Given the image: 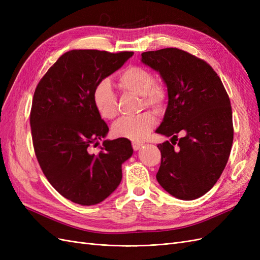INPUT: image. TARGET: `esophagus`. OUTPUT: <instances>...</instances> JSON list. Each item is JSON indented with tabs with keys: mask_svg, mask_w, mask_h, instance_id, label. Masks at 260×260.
Masks as SVG:
<instances>
[{
	"mask_svg": "<svg viewBox=\"0 0 260 260\" xmlns=\"http://www.w3.org/2000/svg\"><path fill=\"white\" fill-rule=\"evenodd\" d=\"M143 145V143H140V142H132V147L135 151H138V149H140V147Z\"/></svg>",
	"mask_w": 260,
	"mask_h": 260,
	"instance_id": "34e87169",
	"label": "esophagus"
}]
</instances>
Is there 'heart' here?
Returning <instances> with one entry per match:
<instances>
[{"label": "heart", "mask_w": 260, "mask_h": 260, "mask_svg": "<svg viewBox=\"0 0 260 260\" xmlns=\"http://www.w3.org/2000/svg\"><path fill=\"white\" fill-rule=\"evenodd\" d=\"M120 88L136 93L142 99V107L147 106L159 112L166 105L167 91L161 84L155 83V78L147 69L141 66H129L118 78ZM92 102L99 115L104 119H113L117 115V96L108 79H102L94 86ZM156 123L151 112H144L137 117H123L112 128L117 138L141 141L145 139Z\"/></svg>", "instance_id": "b5f03b06"}]
</instances>
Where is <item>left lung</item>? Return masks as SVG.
I'll return each instance as SVG.
<instances>
[{"label":"left lung","instance_id":"1","mask_svg":"<svg viewBox=\"0 0 260 260\" xmlns=\"http://www.w3.org/2000/svg\"><path fill=\"white\" fill-rule=\"evenodd\" d=\"M141 60L167 85L168 105L156 132L178 141L157 145L161 161L156 179L179 200L199 199L216 184L229 159L233 142L230 99L211 66L185 51L144 52ZM178 133L185 137L178 139Z\"/></svg>","mask_w":260,"mask_h":260}]
</instances>
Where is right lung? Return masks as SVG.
<instances>
[{
  "mask_svg": "<svg viewBox=\"0 0 260 260\" xmlns=\"http://www.w3.org/2000/svg\"><path fill=\"white\" fill-rule=\"evenodd\" d=\"M132 55L66 52L35 91L30 127L37 159L55 190L79 205H95L108 198L120 183L121 165L133 153L130 141L121 138L105 140L99 154L90 153V146L108 132L93 105L94 86Z\"/></svg>",
  "mask_w": 260,
  "mask_h": 260,
  "instance_id": "right-lung-1",
  "label": "right lung"
}]
</instances>
